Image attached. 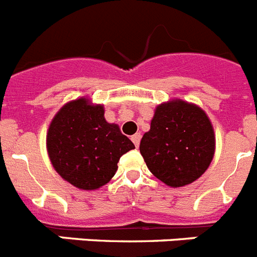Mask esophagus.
I'll return each instance as SVG.
<instances>
[{
  "mask_svg": "<svg viewBox=\"0 0 257 257\" xmlns=\"http://www.w3.org/2000/svg\"><path fill=\"white\" fill-rule=\"evenodd\" d=\"M140 138H142V135L140 134H135V135H133L131 137V140H133V143L135 144V147H139V143H140Z\"/></svg>",
  "mask_w": 257,
  "mask_h": 257,
  "instance_id": "1",
  "label": "esophagus"
}]
</instances>
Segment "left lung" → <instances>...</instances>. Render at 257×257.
<instances>
[{
  "instance_id": "left-lung-1",
  "label": "left lung",
  "mask_w": 257,
  "mask_h": 257,
  "mask_svg": "<svg viewBox=\"0 0 257 257\" xmlns=\"http://www.w3.org/2000/svg\"><path fill=\"white\" fill-rule=\"evenodd\" d=\"M216 151L213 124L199 105L173 98L157 105L140 153L156 178L173 188L187 186L209 168Z\"/></svg>"
}]
</instances>
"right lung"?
I'll return each instance as SVG.
<instances>
[{
  "mask_svg": "<svg viewBox=\"0 0 257 257\" xmlns=\"http://www.w3.org/2000/svg\"><path fill=\"white\" fill-rule=\"evenodd\" d=\"M104 113V105L79 97L66 102L48 128L47 151L54 170L79 190L93 191L106 185L120 156L135 148Z\"/></svg>",
  "mask_w": 257,
  "mask_h": 257,
  "instance_id": "1",
  "label": "right lung"
}]
</instances>
